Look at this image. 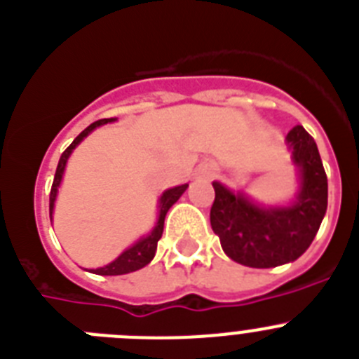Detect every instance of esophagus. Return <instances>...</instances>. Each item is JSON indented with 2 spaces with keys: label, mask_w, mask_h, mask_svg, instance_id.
<instances>
[{
  "label": "esophagus",
  "mask_w": 359,
  "mask_h": 359,
  "mask_svg": "<svg viewBox=\"0 0 359 359\" xmlns=\"http://www.w3.org/2000/svg\"><path fill=\"white\" fill-rule=\"evenodd\" d=\"M205 174H207V176H210V172H205Z\"/></svg>",
  "instance_id": "1"
}]
</instances>
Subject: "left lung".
<instances>
[{
  "label": "left lung",
  "instance_id": "left-lung-1",
  "mask_svg": "<svg viewBox=\"0 0 359 359\" xmlns=\"http://www.w3.org/2000/svg\"><path fill=\"white\" fill-rule=\"evenodd\" d=\"M286 144L300 180L297 198L290 205L264 207L244 192L212 183V230L223 252L243 266L275 268L297 261L313 243L327 210V176L316 142L302 126H294Z\"/></svg>",
  "mask_w": 359,
  "mask_h": 359
}]
</instances>
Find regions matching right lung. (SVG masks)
<instances>
[{"label": "right lung", "instance_id": "add662e5", "mask_svg": "<svg viewBox=\"0 0 359 359\" xmlns=\"http://www.w3.org/2000/svg\"><path fill=\"white\" fill-rule=\"evenodd\" d=\"M109 122H113V118L97 120V122H93L91 126H88V128H86L84 131H82L81 135H79L77 138L72 142V144H69V147L61 154V160H59V165H57V170H55V177H53L52 192H50V219H52V215H53V207H55L57 192H59V187H61L62 174H65L66 161H68L69 154H72L73 149L77 147V145L81 144L86 136L93 131V129L100 128V126H104V123H109ZM187 187H189V183L165 190L163 194L160 196V201H158V221H156V224H154V228L151 230V233L140 237V239L136 241L133 246H129L128 250H123V252L116 257L115 261L109 262V264H106L104 268L91 269V273L126 275V273H131V271H136V269H142L144 266H147L149 262L154 259V253H156V248H158V241H160L161 233H163L165 215H167V212H169V208L172 207L174 203L182 198V194L187 190Z\"/></svg>", "mask_w": 359, "mask_h": 359}]
</instances>
